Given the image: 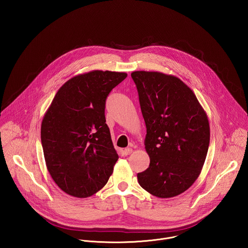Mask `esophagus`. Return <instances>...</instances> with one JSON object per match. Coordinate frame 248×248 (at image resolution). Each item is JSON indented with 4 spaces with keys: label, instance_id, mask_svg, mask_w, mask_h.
I'll list each match as a JSON object with an SVG mask.
<instances>
[{
    "label": "esophagus",
    "instance_id": "esophagus-1",
    "mask_svg": "<svg viewBox=\"0 0 248 248\" xmlns=\"http://www.w3.org/2000/svg\"><path fill=\"white\" fill-rule=\"evenodd\" d=\"M132 153V149L131 148H125L124 150V154L125 155V156H127V155H129V154H131Z\"/></svg>",
    "mask_w": 248,
    "mask_h": 248
}]
</instances>
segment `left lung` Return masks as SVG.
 <instances>
[{
	"label": "left lung",
	"mask_w": 248,
	"mask_h": 248,
	"mask_svg": "<svg viewBox=\"0 0 248 248\" xmlns=\"http://www.w3.org/2000/svg\"><path fill=\"white\" fill-rule=\"evenodd\" d=\"M146 124L150 165L137 173L140 186L169 198L188 189L201 171L210 143L205 112L181 79L155 72H133Z\"/></svg>",
	"instance_id": "1"
}]
</instances>
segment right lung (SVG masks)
Wrapping results in <instances>:
<instances>
[{
	"mask_svg": "<svg viewBox=\"0 0 248 248\" xmlns=\"http://www.w3.org/2000/svg\"><path fill=\"white\" fill-rule=\"evenodd\" d=\"M126 77L94 70L66 81L53 99L41 143L52 179L65 193L84 198L108 183L119 156L106 124V100Z\"/></svg>",
	"mask_w": 248,
	"mask_h": 248,
	"instance_id": "1",
	"label": "right lung"
}]
</instances>
